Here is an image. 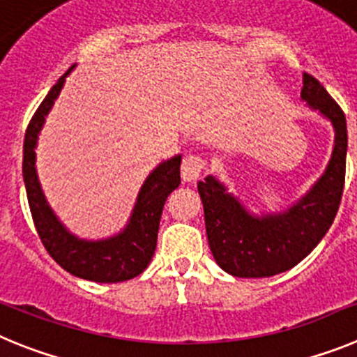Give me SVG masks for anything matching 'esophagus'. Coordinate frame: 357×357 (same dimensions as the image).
Wrapping results in <instances>:
<instances>
[{
    "instance_id": "1",
    "label": "esophagus",
    "mask_w": 357,
    "mask_h": 357,
    "mask_svg": "<svg viewBox=\"0 0 357 357\" xmlns=\"http://www.w3.org/2000/svg\"><path fill=\"white\" fill-rule=\"evenodd\" d=\"M204 160L197 155L186 156L181 163V178L185 183H194L197 181L201 172L204 171Z\"/></svg>"
}]
</instances>
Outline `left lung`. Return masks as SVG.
I'll return each mask as SVG.
<instances>
[{"mask_svg":"<svg viewBox=\"0 0 357 357\" xmlns=\"http://www.w3.org/2000/svg\"><path fill=\"white\" fill-rule=\"evenodd\" d=\"M301 99L335 131L326 171L303 197L281 211L255 213L215 176L197 183L211 255L234 278H271L294 268L319 245L338 211L345 181V115L319 79L306 73Z\"/></svg>","mask_w":357,"mask_h":357,"instance_id":"8db88e82","label":"left lung"}]
</instances>
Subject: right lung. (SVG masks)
<instances>
[{"mask_svg": "<svg viewBox=\"0 0 357 357\" xmlns=\"http://www.w3.org/2000/svg\"><path fill=\"white\" fill-rule=\"evenodd\" d=\"M76 63L67 70L59 82L51 86L46 99L40 102L28 124L22 146V178L26 186L28 204L33 217L37 233L51 258L63 271L76 278L96 282H121L142 274L155 255L158 240L160 217L167 197L181 183L179 165L181 155H176L149 172L140 186L135 206L131 210L126 226L108 238L86 240L70 233L66 224L56 217L50 206L37 174V144L47 114L60 96L67 76Z\"/></svg>", "mask_w": 357, "mask_h": 357, "instance_id": "add662e5", "label": "right lung"}]
</instances>
